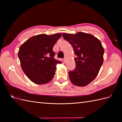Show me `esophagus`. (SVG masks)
<instances>
[{"mask_svg": "<svg viewBox=\"0 0 122 122\" xmlns=\"http://www.w3.org/2000/svg\"><path fill=\"white\" fill-rule=\"evenodd\" d=\"M63 60H64V63H66V58H64V59H63Z\"/></svg>", "mask_w": 122, "mask_h": 122, "instance_id": "esophagus-1", "label": "esophagus"}]
</instances>
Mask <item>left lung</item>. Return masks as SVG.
I'll list each match as a JSON object with an SVG mask.
<instances>
[{"mask_svg":"<svg viewBox=\"0 0 122 122\" xmlns=\"http://www.w3.org/2000/svg\"><path fill=\"white\" fill-rule=\"evenodd\" d=\"M63 38L71 44L76 67L69 71L71 82L77 86H85L97 77L103 62L104 50L101 41L94 36L79 32L76 35L63 33Z\"/></svg>","mask_w":122,"mask_h":122,"instance_id":"1","label":"left lung"}]
</instances>
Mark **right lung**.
<instances>
[{"mask_svg":"<svg viewBox=\"0 0 122 122\" xmlns=\"http://www.w3.org/2000/svg\"><path fill=\"white\" fill-rule=\"evenodd\" d=\"M62 36L38 35L31 37L20 46L18 57L21 68L31 81L37 84H46L55 74L56 65L62 62L54 58L53 47Z\"/></svg>","mask_w":122,"mask_h":122,"instance_id":"add662e5","label":"right lung"}]
</instances>
